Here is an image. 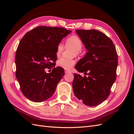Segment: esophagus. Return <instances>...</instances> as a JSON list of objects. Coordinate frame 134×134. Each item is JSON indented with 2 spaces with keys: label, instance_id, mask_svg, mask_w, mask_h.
I'll return each instance as SVG.
<instances>
[{
  "label": "esophagus",
  "instance_id": "34e87169",
  "mask_svg": "<svg viewBox=\"0 0 134 134\" xmlns=\"http://www.w3.org/2000/svg\"><path fill=\"white\" fill-rule=\"evenodd\" d=\"M65 73H67V72H71V71H70L69 70L65 69Z\"/></svg>",
  "mask_w": 134,
  "mask_h": 134
}]
</instances>
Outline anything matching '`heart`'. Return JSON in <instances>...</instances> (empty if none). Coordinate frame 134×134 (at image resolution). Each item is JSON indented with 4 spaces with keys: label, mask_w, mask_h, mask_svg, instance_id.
<instances>
[{
    "label": "heart",
    "mask_w": 134,
    "mask_h": 134,
    "mask_svg": "<svg viewBox=\"0 0 134 134\" xmlns=\"http://www.w3.org/2000/svg\"><path fill=\"white\" fill-rule=\"evenodd\" d=\"M83 46V42L78 36L73 35L68 37L65 44V48H71L72 51L71 53V56H78L81 54V49ZM64 50V46L62 43L58 44L56 49V55L59 57L62 55L63 51ZM75 64V60L73 58L66 59L62 58L59 59L57 62L58 66L65 69L69 70Z\"/></svg>",
    "instance_id": "heart-1"
}]
</instances>
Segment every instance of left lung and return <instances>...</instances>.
Returning a JSON list of instances; mask_svg holds the SVG:
<instances>
[{"mask_svg":"<svg viewBox=\"0 0 134 134\" xmlns=\"http://www.w3.org/2000/svg\"><path fill=\"white\" fill-rule=\"evenodd\" d=\"M75 31L88 52L75 68L88 76L74 74L72 88L76 98L84 104L96 106L110 94L116 78L118 56L112 40L102 32L95 30Z\"/></svg>","mask_w":134,"mask_h":134,"instance_id":"8db88e82","label":"left lung"}]
</instances>
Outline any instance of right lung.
<instances>
[{"instance_id":"add662e5","label":"right lung","mask_w":134,"mask_h":134,"mask_svg":"<svg viewBox=\"0 0 134 134\" xmlns=\"http://www.w3.org/2000/svg\"><path fill=\"white\" fill-rule=\"evenodd\" d=\"M71 32L65 28L39 26L28 32L20 41L15 53V75L23 94L28 99L41 102L54 94L65 74L63 68L54 67L56 47ZM46 68H52V71L47 74Z\"/></svg>"}]
</instances>
